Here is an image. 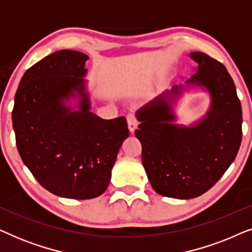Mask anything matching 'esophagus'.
<instances>
[{"label": "esophagus", "instance_id": "esophagus-1", "mask_svg": "<svg viewBox=\"0 0 252 252\" xmlns=\"http://www.w3.org/2000/svg\"><path fill=\"white\" fill-rule=\"evenodd\" d=\"M126 118H127V124H128V129L130 132H134V130L136 129L137 125H139V120H137L135 115H133V113H128Z\"/></svg>", "mask_w": 252, "mask_h": 252}]
</instances>
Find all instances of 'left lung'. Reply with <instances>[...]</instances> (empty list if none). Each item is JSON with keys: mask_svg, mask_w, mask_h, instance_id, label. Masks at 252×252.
Returning <instances> with one entry per match:
<instances>
[{"mask_svg": "<svg viewBox=\"0 0 252 252\" xmlns=\"http://www.w3.org/2000/svg\"><path fill=\"white\" fill-rule=\"evenodd\" d=\"M190 57L198 68L187 82L210 92L208 116L191 127L173 125L163 98L136 113L141 124L135 136L142 144L141 159L151 186L158 194L180 199L212 188L235 159L242 141V108L228 71L204 53Z\"/></svg>", "mask_w": 252, "mask_h": 252, "instance_id": "obj_1", "label": "left lung"}]
</instances>
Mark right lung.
I'll return each instance as SVG.
<instances>
[{
    "instance_id": "obj_1",
    "label": "right lung",
    "mask_w": 252,
    "mask_h": 252,
    "mask_svg": "<svg viewBox=\"0 0 252 252\" xmlns=\"http://www.w3.org/2000/svg\"><path fill=\"white\" fill-rule=\"evenodd\" d=\"M87 55L60 50L24 73L15 96L12 126L24 164L37 182L61 197L88 199L102 195L123 141L125 117L111 120L89 112L84 93ZM77 90L80 112L61 104Z\"/></svg>"
}]
</instances>
